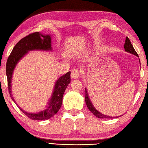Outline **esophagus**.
Masks as SVG:
<instances>
[{
    "mask_svg": "<svg viewBox=\"0 0 148 148\" xmlns=\"http://www.w3.org/2000/svg\"><path fill=\"white\" fill-rule=\"evenodd\" d=\"M80 76V72L79 71L76 69H74L71 71V77L74 79H77Z\"/></svg>",
    "mask_w": 148,
    "mask_h": 148,
    "instance_id": "esophagus-1",
    "label": "esophagus"
}]
</instances>
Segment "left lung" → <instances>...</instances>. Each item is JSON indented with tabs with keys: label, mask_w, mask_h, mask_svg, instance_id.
<instances>
[{
	"label": "left lung",
	"mask_w": 148,
	"mask_h": 148,
	"mask_svg": "<svg viewBox=\"0 0 148 148\" xmlns=\"http://www.w3.org/2000/svg\"><path fill=\"white\" fill-rule=\"evenodd\" d=\"M124 48H125V51H127L128 53H131V54L136 55V56H137V57H139V56H138L137 52L136 51V50H135V49L134 48L132 45L130 39H128L127 37H126V39H125V43L124 45ZM139 63L140 64V60H139ZM85 92H86V93H85V102H86V104L88 107V109L93 113L94 115L96 116V117L99 118H103V119H109V118L112 119V118H117L120 117L121 116H116V117H115V116H114H114L112 117V116H107L106 114H102V113H101V112H100L99 111H97V110L95 109V107L93 106L92 102H91L86 88H85Z\"/></svg>",
	"instance_id": "left-lung-1"
}]
</instances>
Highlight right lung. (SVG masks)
I'll return each mask as SVG.
<instances>
[{
  "mask_svg": "<svg viewBox=\"0 0 148 148\" xmlns=\"http://www.w3.org/2000/svg\"><path fill=\"white\" fill-rule=\"evenodd\" d=\"M51 51V36L49 34H42L34 32L21 39L12 49L6 64V75L8 77L9 92L12 100L16 104L20 111L29 118L34 120L48 119L56 114L62 104L63 95L69 84L71 83V72L63 75L56 81L51 98L45 110L38 112H28L24 111L16 102L12 95L11 83L12 74L19 61L30 51Z\"/></svg>",
  "mask_w": 148,
  "mask_h": 148,
  "instance_id": "obj_1",
  "label": "right lung"
}]
</instances>
